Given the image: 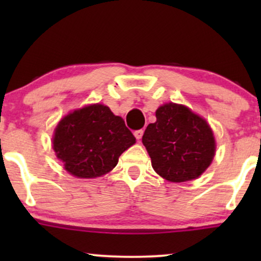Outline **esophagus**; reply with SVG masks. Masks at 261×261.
I'll return each mask as SVG.
<instances>
[{
	"instance_id": "esophagus-1",
	"label": "esophagus",
	"mask_w": 261,
	"mask_h": 261,
	"mask_svg": "<svg viewBox=\"0 0 261 261\" xmlns=\"http://www.w3.org/2000/svg\"><path fill=\"white\" fill-rule=\"evenodd\" d=\"M134 135H135V137H136L137 140H141L142 139V135H143V130H137V131H135L134 133Z\"/></svg>"
}]
</instances>
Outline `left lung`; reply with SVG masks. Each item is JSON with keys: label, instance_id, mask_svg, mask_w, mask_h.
<instances>
[{"label": "left lung", "instance_id": "left-lung-1", "mask_svg": "<svg viewBox=\"0 0 261 261\" xmlns=\"http://www.w3.org/2000/svg\"><path fill=\"white\" fill-rule=\"evenodd\" d=\"M155 118L142 136L154 172L173 182L189 181L201 175L216 151L207 121L175 103L158 108Z\"/></svg>", "mask_w": 261, "mask_h": 261}]
</instances>
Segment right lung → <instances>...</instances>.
Wrapping results in <instances>:
<instances>
[{
	"instance_id": "add662e5",
	"label": "right lung",
	"mask_w": 261,
	"mask_h": 261,
	"mask_svg": "<svg viewBox=\"0 0 261 261\" xmlns=\"http://www.w3.org/2000/svg\"><path fill=\"white\" fill-rule=\"evenodd\" d=\"M136 139L120 116L103 104L73 110L55 128L53 148L65 169L77 178H97L118 164Z\"/></svg>"
}]
</instances>
